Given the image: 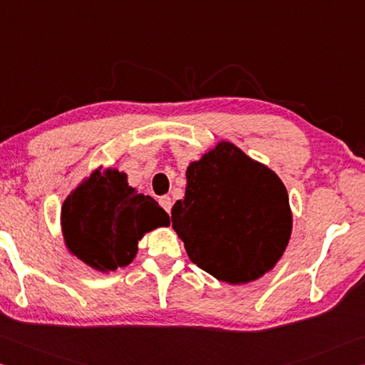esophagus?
I'll use <instances>...</instances> for the list:
<instances>
[{
  "label": "esophagus",
  "instance_id": "1",
  "mask_svg": "<svg viewBox=\"0 0 365 365\" xmlns=\"http://www.w3.org/2000/svg\"><path fill=\"white\" fill-rule=\"evenodd\" d=\"M158 203H160V207H162L166 213H170L171 212V207H173V202H171V199L168 195H163V197H160V200H158Z\"/></svg>",
  "mask_w": 365,
  "mask_h": 365
}]
</instances>
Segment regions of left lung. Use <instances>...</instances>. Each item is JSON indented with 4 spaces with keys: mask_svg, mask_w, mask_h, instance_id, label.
I'll list each match as a JSON object with an SVG mask.
<instances>
[{
    "mask_svg": "<svg viewBox=\"0 0 365 365\" xmlns=\"http://www.w3.org/2000/svg\"><path fill=\"white\" fill-rule=\"evenodd\" d=\"M182 200L171 222L190 261L229 284H247L269 272L292 234L284 182L227 140L192 162Z\"/></svg>",
    "mask_w": 365,
    "mask_h": 365,
    "instance_id": "1",
    "label": "left lung"
}]
</instances>
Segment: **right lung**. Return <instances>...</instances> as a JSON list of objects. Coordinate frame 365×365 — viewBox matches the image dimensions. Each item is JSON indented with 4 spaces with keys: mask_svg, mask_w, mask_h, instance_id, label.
<instances>
[{
    "mask_svg": "<svg viewBox=\"0 0 365 365\" xmlns=\"http://www.w3.org/2000/svg\"><path fill=\"white\" fill-rule=\"evenodd\" d=\"M61 225L70 253L110 272L130 264L143 235L170 226V216L152 197L128 186L125 173L98 168L63 202Z\"/></svg>",
    "mask_w": 365,
    "mask_h": 365,
    "instance_id": "right-lung-1",
    "label": "right lung"
}]
</instances>
